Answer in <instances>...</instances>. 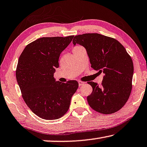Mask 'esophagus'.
<instances>
[{
  "label": "esophagus",
  "mask_w": 147,
  "mask_h": 147,
  "mask_svg": "<svg viewBox=\"0 0 147 147\" xmlns=\"http://www.w3.org/2000/svg\"><path fill=\"white\" fill-rule=\"evenodd\" d=\"M78 83H79V86H81V85H83L85 83L84 82H82V81H78Z\"/></svg>",
  "instance_id": "obj_1"
}]
</instances>
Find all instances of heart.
Listing matches in <instances>:
<instances>
[{
	"instance_id": "b5f03b06",
	"label": "heart",
	"mask_w": 147,
	"mask_h": 147,
	"mask_svg": "<svg viewBox=\"0 0 147 147\" xmlns=\"http://www.w3.org/2000/svg\"><path fill=\"white\" fill-rule=\"evenodd\" d=\"M83 49V48H82V47H80V46H76V47H74V51L80 50V49Z\"/></svg>"
}]
</instances>
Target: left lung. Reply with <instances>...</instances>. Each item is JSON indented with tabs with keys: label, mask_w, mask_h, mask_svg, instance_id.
Segmentation results:
<instances>
[{
	"label": "left lung",
	"mask_w": 147,
	"mask_h": 147,
	"mask_svg": "<svg viewBox=\"0 0 147 147\" xmlns=\"http://www.w3.org/2000/svg\"><path fill=\"white\" fill-rule=\"evenodd\" d=\"M73 44L84 47L91 67L104 74L101 85L88 82L92 87L87 96L90 107L104 114L118 111L127 101L132 88L134 64L125 49L115 39L98 33L76 35Z\"/></svg>",
	"instance_id": "obj_1"
}]
</instances>
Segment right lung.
Wrapping results in <instances>:
<instances>
[{"instance_id":"right-lung-1","label":"right lung","mask_w":147,"mask_h":147,"mask_svg":"<svg viewBox=\"0 0 147 147\" xmlns=\"http://www.w3.org/2000/svg\"><path fill=\"white\" fill-rule=\"evenodd\" d=\"M74 36L42 37L26 47L16 72L25 102L35 114L45 119H56L66 114L79 84L56 81L54 73L59 67L61 53Z\"/></svg>"}]
</instances>
